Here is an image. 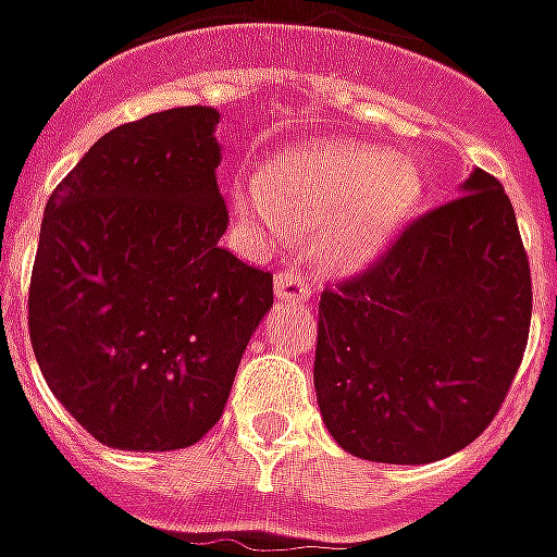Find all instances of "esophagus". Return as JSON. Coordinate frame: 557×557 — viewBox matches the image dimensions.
<instances>
[{
    "label": "esophagus",
    "mask_w": 557,
    "mask_h": 557,
    "mask_svg": "<svg viewBox=\"0 0 557 557\" xmlns=\"http://www.w3.org/2000/svg\"><path fill=\"white\" fill-rule=\"evenodd\" d=\"M275 297H278V300L302 302L312 297V285H309V278H302L297 270H282L275 275Z\"/></svg>",
    "instance_id": "1"
}]
</instances>
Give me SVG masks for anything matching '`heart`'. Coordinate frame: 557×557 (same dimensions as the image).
Wrapping results in <instances>:
<instances>
[{"label": "heart", "instance_id": "heart-1", "mask_svg": "<svg viewBox=\"0 0 557 557\" xmlns=\"http://www.w3.org/2000/svg\"><path fill=\"white\" fill-rule=\"evenodd\" d=\"M421 172L400 154L358 141H324L282 154L239 184V206L270 236L315 230L318 260L360 270L421 199Z\"/></svg>", "mask_w": 557, "mask_h": 557}]
</instances>
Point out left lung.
I'll list each match as a JSON object with an SVG mask.
<instances>
[{
  "label": "left lung",
  "instance_id": "obj_1",
  "mask_svg": "<svg viewBox=\"0 0 557 557\" xmlns=\"http://www.w3.org/2000/svg\"><path fill=\"white\" fill-rule=\"evenodd\" d=\"M531 302L512 202L473 169L461 197L324 287L315 394L333 440L379 463H431L470 446L519 373Z\"/></svg>",
  "mask_w": 557,
  "mask_h": 557
}]
</instances>
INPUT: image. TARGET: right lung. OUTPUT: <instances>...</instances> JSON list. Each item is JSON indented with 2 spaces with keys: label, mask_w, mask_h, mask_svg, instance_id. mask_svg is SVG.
Instances as JSON below:
<instances>
[{
  "label": "right lung",
  "mask_w": 557,
  "mask_h": 557,
  "mask_svg": "<svg viewBox=\"0 0 557 557\" xmlns=\"http://www.w3.org/2000/svg\"><path fill=\"white\" fill-rule=\"evenodd\" d=\"M218 111L114 126L53 187L29 278V339L53 397L102 446L199 443L272 306V272L221 248Z\"/></svg>",
  "instance_id": "1"
}]
</instances>
